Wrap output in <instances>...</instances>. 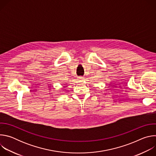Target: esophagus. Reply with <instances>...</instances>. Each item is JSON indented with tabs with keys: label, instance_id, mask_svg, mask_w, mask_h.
I'll list each match as a JSON object with an SVG mask.
<instances>
[{
	"label": "esophagus",
	"instance_id": "1",
	"mask_svg": "<svg viewBox=\"0 0 156 156\" xmlns=\"http://www.w3.org/2000/svg\"><path fill=\"white\" fill-rule=\"evenodd\" d=\"M78 80H84V78L80 76V77H78Z\"/></svg>",
	"mask_w": 156,
	"mask_h": 156
}]
</instances>
